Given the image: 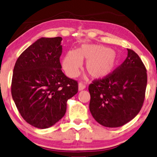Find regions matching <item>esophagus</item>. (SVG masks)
<instances>
[{"label": "esophagus", "mask_w": 157, "mask_h": 157, "mask_svg": "<svg viewBox=\"0 0 157 157\" xmlns=\"http://www.w3.org/2000/svg\"><path fill=\"white\" fill-rule=\"evenodd\" d=\"M86 88V85H84L83 83H78V90H82Z\"/></svg>", "instance_id": "1"}]
</instances>
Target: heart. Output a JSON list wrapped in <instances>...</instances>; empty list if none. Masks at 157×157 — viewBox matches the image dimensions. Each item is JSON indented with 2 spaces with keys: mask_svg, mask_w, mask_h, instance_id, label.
Segmentation results:
<instances>
[{
  "mask_svg": "<svg viewBox=\"0 0 157 157\" xmlns=\"http://www.w3.org/2000/svg\"><path fill=\"white\" fill-rule=\"evenodd\" d=\"M81 60L86 61L85 69L95 79L106 78L113 72L118 64L115 51L102 45L84 44L76 51H68L63 58V69L69 76L78 75Z\"/></svg>",
  "mask_w": 157,
  "mask_h": 157,
  "instance_id": "heart-1",
  "label": "heart"
}]
</instances>
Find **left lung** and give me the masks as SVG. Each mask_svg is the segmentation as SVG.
I'll list each match as a JSON object with an SVG mask.
<instances>
[{"mask_svg": "<svg viewBox=\"0 0 157 157\" xmlns=\"http://www.w3.org/2000/svg\"><path fill=\"white\" fill-rule=\"evenodd\" d=\"M126 60L110 75L89 85L90 110L106 127H119L133 119L145 97L147 69L139 56L127 48Z\"/></svg>", "mask_w": 157, "mask_h": 157, "instance_id": "obj_1", "label": "left lung"}]
</instances>
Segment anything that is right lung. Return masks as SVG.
I'll list each match as a JSON object with an SVG mask.
<instances>
[{
	"label": "right lung",
	"mask_w": 157,
	"mask_h": 157,
	"mask_svg": "<svg viewBox=\"0 0 157 157\" xmlns=\"http://www.w3.org/2000/svg\"><path fill=\"white\" fill-rule=\"evenodd\" d=\"M63 38H40L18 58L11 92L25 122L39 129L55 124L64 115L67 101L78 92L77 81L62 71Z\"/></svg>",
	"instance_id": "add662e5"
}]
</instances>
